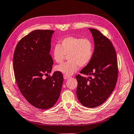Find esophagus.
Here are the masks:
<instances>
[{"instance_id": "1", "label": "esophagus", "mask_w": 134, "mask_h": 134, "mask_svg": "<svg viewBox=\"0 0 134 134\" xmlns=\"http://www.w3.org/2000/svg\"><path fill=\"white\" fill-rule=\"evenodd\" d=\"M63 77H64V80H66V79H69L70 77V76H67V75H64V76H63Z\"/></svg>"}]
</instances>
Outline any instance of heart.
<instances>
[{
  "instance_id": "b5f03b06",
  "label": "heart",
  "mask_w": 134,
  "mask_h": 134,
  "mask_svg": "<svg viewBox=\"0 0 134 134\" xmlns=\"http://www.w3.org/2000/svg\"><path fill=\"white\" fill-rule=\"evenodd\" d=\"M94 54V44L88 39L80 37L68 36L57 43L53 48V59L61 63L68 55V62L55 66V70L65 75H72L79 66L87 65L91 61Z\"/></svg>"
}]
</instances>
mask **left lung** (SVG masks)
Returning <instances> with one entry per match:
<instances>
[{
    "label": "left lung",
    "instance_id": "8db88e82",
    "mask_svg": "<svg viewBox=\"0 0 134 134\" xmlns=\"http://www.w3.org/2000/svg\"><path fill=\"white\" fill-rule=\"evenodd\" d=\"M94 41L93 57L81 74L93 78L76 76V95L80 103L94 108L103 104L110 97L117 83L118 69L117 55L111 41L99 30L89 28Z\"/></svg>",
    "mask_w": 134,
    "mask_h": 134
}]
</instances>
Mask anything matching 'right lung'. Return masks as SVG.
<instances>
[{
  "label": "right lung",
  "instance_id": "obj_1",
  "mask_svg": "<svg viewBox=\"0 0 134 134\" xmlns=\"http://www.w3.org/2000/svg\"><path fill=\"white\" fill-rule=\"evenodd\" d=\"M54 31L35 30L23 37L16 47L13 59L15 77L19 90L28 102L39 109L52 107L59 99L63 76L51 73L53 61L49 54Z\"/></svg>",
  "mask_w": 134,
  "mask_h": 134
}]
</instances>
